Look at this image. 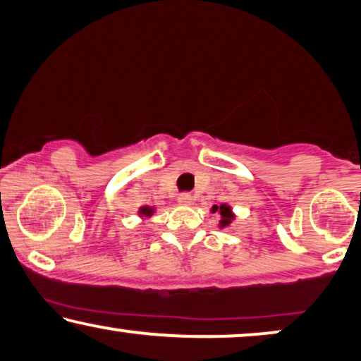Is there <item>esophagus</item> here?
I'll use <instances>...</instances> for the list:
<instances>
[{
    "label": "esophagus",
    "instance_id": "34e87169",
    "mask_svg": "<svg viewBox=\"0 0 361 361\" xmlns=\"http://www.w3.org/2000/svg\"><path fill=\"white\" fill-rule=\"evenodd\" d=\"M178 203H180V204H190L191 203V195H188V193L180 195V196H178Z\"/></svg>",
    "mask_w": 361,
    "mask_h": 361
}]
</instances>
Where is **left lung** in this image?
I'll return each instance as SVG.
<instances>
[{
    "mask_svg": "<svg viewBox=\"0 0 361 361\" xmlns=\"http://www.w3.org/2000/svg\"><path fill=\"white\" fill-rule=\"evenodd\" d=\"M211 213H218L221 216V219H219V228L221 229L229 228V226L233 224L234 218H236V214L233 213V208H231L228 203H223L219 206L214 204L213 208H211Z\"/></svg>",
    "mask_w": 361,
    "mask_h": 361,
    "instance_id": "8db88e82",
    "label": "left lung"
}]
</instances>
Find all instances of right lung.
Masks as SVG:
<instances>
[{
    "label": "right lung",
    "mask_w": 361,
    "mask_h": 361,
    "mask_svg": "<svg viewBox=\"0 0 361 361\" xmlns=\"http://www.w3.org/2000/svg\"><path fill=\"white\" fill-rule=\"evenodd\" d=\"M155 213H157L155 206L145 204V206H140V209H138V216H140L142 219H150Z\"/></svg>",
    "instance_id": "right-lung-1"
}]
</instances>
